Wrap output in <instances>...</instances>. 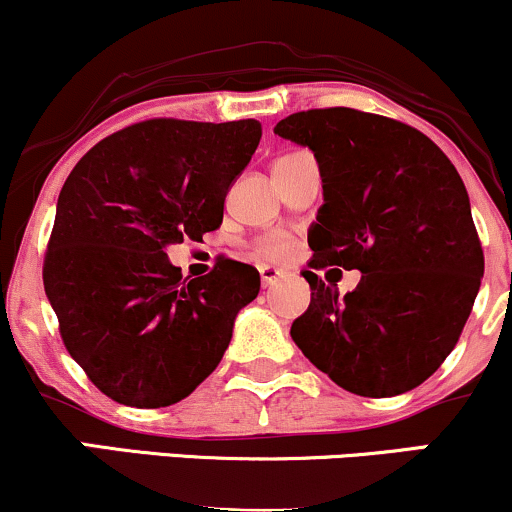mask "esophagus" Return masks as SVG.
<instances>
[{
    "label": "esophagus",
    "mask_w": 512,
    "mask_h": 512,
    "mask_svg": "<svg viewBox=\"0 0 512 512\" xmlns=\"http://www.w3.org/2000/svg\"><path fill=\"white\" fill-rule=\"evenodd\" d=\"M260 279H262L264 289H267V286H274L276 281L284 279V272L276 267H269V264H264V267H260Z\"/></svg>",
    "instance_id": "esophagus-1"
}]
</instances>
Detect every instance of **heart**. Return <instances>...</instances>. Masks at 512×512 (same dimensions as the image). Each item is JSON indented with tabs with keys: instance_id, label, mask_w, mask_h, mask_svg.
<instances>
[{
	"instance_id": "obj_1",
	"label": "heart",
	"mask_w": 512,
	"mask_h": 512,
	"mask_svg": "<svg viewBox=\"0 0 512 512\" xmlns=\"http://www.w3.org/2000/svg\"><path fill=\"white\" fill-rule=\"evenodd\" d=\"M293 243L286 236H269L257 243L255 252L262 260H286L291 255Z\"/></svg>"
}]
</instances>
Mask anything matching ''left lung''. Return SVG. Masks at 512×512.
Here are the masks:
<instances>
[{
  "label": "left lung",
  "mask_w": 512,
  "mask_h": 512,
  "mask_svg": "<svg viewBox=\"0 0 512 512\" xmlns=\"http://www.w3.org/2000/svg\"><path fill=\"white\" fill-rule=\"evenodd\" d=\"M274 134L320 163L310 267L361 272L342 298L305 269L310 305L293 342L354 395L414 390L455 349L484 276L460 173L419 129L354 108L293 113Z\"/></svg>",
  "instance_id": "obj_1"
}]
</instances>
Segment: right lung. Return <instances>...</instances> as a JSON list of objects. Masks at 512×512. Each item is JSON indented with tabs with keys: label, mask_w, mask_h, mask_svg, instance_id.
I'll return each mask as SVG.
<instances>
[{
	"label": "right lung",
	"mask_w": 512,
	"mask_h": 512,
	"mask_svg": "<svg viewBox=\"0 0 512 512\" xmlns=\"http://www.w3.org/2000/svg\"><path fill=\"white\" fill-rule=\"evenodd\" d=\"M262 137L257 120H146L76 163L45 252L43 284L69 356L115 402L158 409L214 373L260 272L221 260L182 279L166 248L223 221L228 187Z\"/></svg>",
	"instance_id": "obj_1"
}]
</instances>
